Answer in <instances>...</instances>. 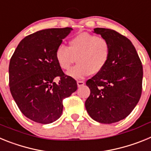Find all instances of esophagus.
<instances>
[{
    "instance_id": "obj_1",
    "label": "esophagus",
    "mask_w": 151,
    "mask_h": 151,
    "mask_svg": "<svg viewBox=\"0 0 151 151\" xmlns=\"http://www.w3.org/2000/svg\"><path fill=\"white\" fill-rule=\"evenodd\" d=\"M84 85H85V82H83V81H77V85H78V87L83 86Z\"/></svg>"
}]
</instances>
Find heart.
<instances>
[{
  "label": "heart",
  "instance_id": "obj_1",
  "mask_svg": "<svg viewBox=\"0 0 151 151\" xmlns=\"http://www.w3.org/2000/svg\"><path fill=\"white\" fill-rule=\"evenodd\" d=\"M110 55V42L88 32L75 35L69 40L68 47L60 45L54 52L56 62L63 70H68L76 58L78 64L67 72L69 76L76 79L101 73L109 62Z\"/></svg>",
  "mask_w": 151,
  "mask_h": 151
}]
</instances>
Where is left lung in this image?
Here are the masks:
<instances>
[{
  "instance_id": "8db88e82",
  "label": "left lung",
  "mask_w": 151,
  "mask_h": 151,
  "mask_svg": "<svg viewBox=\"0 0 151 151\" xmlns=\"http://www.w3.org/2000/svg\"><path fill=\"white\" fill-rule=\"evenodd\" d=\"M94 31L110 42L111 55L104 69L86 82L91 94L85 108L94 120L114 123L127 117L139 101L143 66L126 37L113 29L96 28Z\"/></svg>"
}]
</instances>
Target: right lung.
<instances>
[{
    "label": "right lung",
    "mask_w": 151,
    "mask_h": 151,
    "mask_svg": "<svg viewBox=\"0 0 151 151\" xmlns=\"http://www.w3.org/2000/svg\"><path fill=\"white\" fill-rule=\"evenodd\" d=\"M72 28L47 29L26 36L9 65V85L20 111L31 120L49 124L60 117L63 100L77 90L76 81L64 74L54 52ZM59 78L57 84L53 79Z\"/></svg>",
    "instance_id": "right-lung-1"
}]
</instances>
